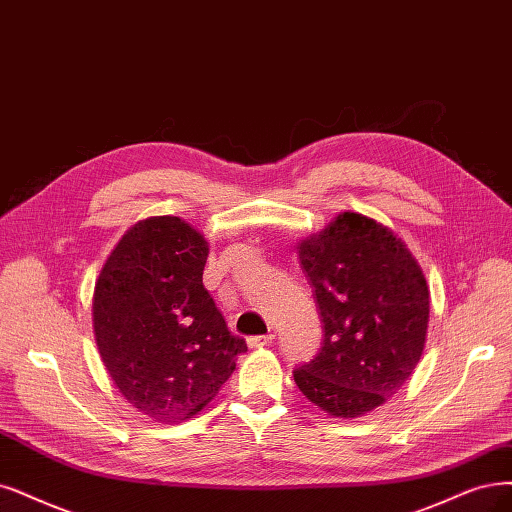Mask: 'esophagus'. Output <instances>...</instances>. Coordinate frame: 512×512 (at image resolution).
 Returning <instances> with one entry per match:
<instances>
[{
  "instance_id": "esophagus-1",
  "label": "esophagus",
  "mask_w": 512,
  "mask_h": 512,
  "mask_svg": "<svg viewBox=\"0 0 512 512\" xmlns=\"http://www.w3.org/2000/svg\"><path fill=\"white\" fill-rule=\"evenodd\" d=\"M274 342V335L268 333V335H253L246 339V344H249V348H263V346H270Z\"/></svg>"
}]
</instances>
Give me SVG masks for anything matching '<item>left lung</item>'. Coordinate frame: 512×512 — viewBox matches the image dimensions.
<instances>
[{
	"label": "left lung",
	"mask_w": 512,
	"mask_h": 512,
	"mask_svg": "<svg viewBox=\"0 0 512 512\" xmlns=\"http://www.w3.org/2000/svg\"><path fill=\"white\" fill-rule=\"evenodd\" d=\"M299 261L323 344L293 369L295 384L327 413L356 418L386 403L418 365L430 312L426 278L388 227L358 213L301 242Z\"/></svg>",
	"instance_id": "obj_1"
}]
</instances>
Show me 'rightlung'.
I'll list each match as a JSON object with an SVG mask.
<instances>
[{
  "label": "right lung",
  "mask_w": 512,
  "mask_h": 512,
  "mask_svg": "<svg viewBox=\"0 0 512 512\" xmlns=\"http://www.w3.org/2000/svg\"><path fill=\"white\" fill-rule=\"evenodd\" d=\"M206 240L179 217L137 223L94 287V337L124 399L179 422L213 399L246 342L227 329L202 285Z\"/></svg>",
  "instance_id": "add662e5"
}]
</instances>
